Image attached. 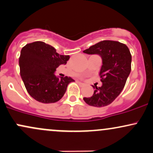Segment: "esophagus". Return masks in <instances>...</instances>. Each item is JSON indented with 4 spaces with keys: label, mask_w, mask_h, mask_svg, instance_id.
Segmentation results:
<instances>
[{
    "label": "esophagus",
    "mask_w": 153,
    "mask_h": 153,
    "mask_svg": "<svg viewBox=\"0 0 153 153\" xmlns=\"http://www.w3.org/2000/svg\"><path fill=\"white\" fill-rule=\"evenodd\" d=\"M78 82L79 84H80V85H81V86H83V85H85V83H83V82H80V81H78Z\"/></svg>",
    "instance_id": "34e87169"
}]
</instances>
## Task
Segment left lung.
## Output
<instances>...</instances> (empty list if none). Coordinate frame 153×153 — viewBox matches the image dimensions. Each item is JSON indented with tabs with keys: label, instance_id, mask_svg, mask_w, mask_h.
Instances as JSON below:
<instances>
[{
	"label": "left lung",
	"instance_id": "obj_1",
	"mask_svg": "<svg viewBox=\"0 0 153 153\" xmlns=\"http://www.w3.org/2000/svg\"><path fill=\"white\" fill-rule=\"evenodd\" d=\"M88 54H98L102 59L99 75L102 85H95L91 97L83 98L87 104L102 107L117 99L125 85L131 72V55L129 48L119 42L104 40L83 51Z\"/></svg>",
	"mask_w": 153,
	"mask_h": 153
}]
</instances>
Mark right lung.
<instances>
[{
	"label": "right lung",
	"mask_w": 153,
	"mask_h": 153,
	"mask_svg": "<svg viewBox=\"0 0 153 153\" xmlns=\"http://www.w3.org/2000/svg\"><path fill=\"white\" fill-rule=\"evenodd\" d=\"M69 58V55L58 54L53 47L43 42L23 47L19 60L20 75L33 99L44 103H55L62 99L68 84L75 80L71 77L56 76L54 73Z\"/></svg>",
	"instance_id": "right-lung-1"
}]
</instances>
